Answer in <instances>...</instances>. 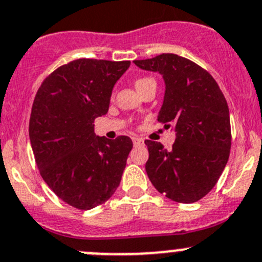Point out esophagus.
Listing matches in <instances>:
<instances>
[{
    "mask_svg": "<svg viewBox=\"0 0 262 262\" xmlns=\"http://www.w3.org/2000/svg\"><path fill=\"white\" fill-rule=\"evenodd\" d=\"M132 141H134L135 146H142V145H144V140L140 139V137H134Z\"/></svg>",
    "mask_w": 262,
    "mask_h": 262,
    "instance_id": "obj_1",
    "label": "esophagus"
}]
</instances>
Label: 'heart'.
<instances>
[{
    "label": "heart",
    "instance_id": "1",
    "mask_svg": "<svg viewBox=\"0 0 262 262\" xmlns=\"http://www.w3.org/2000/svg\"><path fill=\"white\" fill-rule=\"evenodd\" d=\"M149 81H152V79H150V77H140V79H137L136 81H135V86H136V89H139L141 85L146 84V82Z\"/></svg>",
    "mask_w": 262,
    "mask_h": 262
}]
</instances>
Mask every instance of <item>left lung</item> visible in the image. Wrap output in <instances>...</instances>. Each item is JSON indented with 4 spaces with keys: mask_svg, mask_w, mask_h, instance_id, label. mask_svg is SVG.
Returning <instances> with one entry per match:
<instances>
[{
    "mask_svg": "<svg viewBox=\"0 0 262 262\" xmlns=\"http://www.w3.org/2000/svg\"><path fill=\"white\" fill-rule=\"evenodd\" d=\"M134 63L163 76L165 93L158 121L176 132L170 150L160 142L145 141L147 177L170 200L196 203L213 190L229 158L227 100L214 77L185 57L163 53Z\"/></svg>",
    "mask_w": 262,
    "mask_h": 262,
    "instance_id": "8db88e82",
    "label": "left lung"
}]
</instances>
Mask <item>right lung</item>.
<instances>
[{"label":"right lung","instance_id":"right-lung-1","mask_svg":"<svg viewBox=\"0 0 262 262\" xmlns=\"http://www.w3.org/2000/svg\"><path fill=\"white\" fill-rule=\"evenodd\" d=\"M130 61L80 58L58 67L34 98L29 137L44 182L80 210L105 203L117 190L132 149L128 136L94 134L112 90Z\"/></svg>","mask_w":262,"mask_h":262}]
</instances>
